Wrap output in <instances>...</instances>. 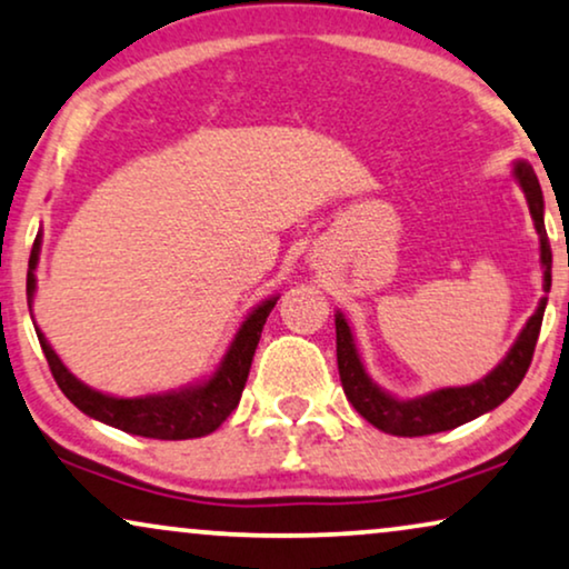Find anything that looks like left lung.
Wrapping results in <instances>:
<instances>
[{"label": "left lung", "mask_w": 569, "mask_h": 569, "mask_svg": "<svg viewBox=\"0 0 569 569\" xmlns=\"http://www.w3.org/2000/svg\"><path fill=\"white\" fill-rule=\"evenodd\" d=\"M522 190L528 196L530 217L536 221V230L541 234V263H543V290L549 292L551 287V248L549 238H546L543 227V196L538 177L528 164L515 167ZM546 298L538 306V311L530 316L526 329L520 331L518 342L510 350L501 363L493 371L470 387H449L439 389V392L418 397V400H395L387 392H381L376 383L368 379L360 363L356 342H352L348 321L342 313H337V366H339V381H342L345 395L352 402L360 416L376 429L392 437H426V433H439L457 429V426L468 423L483 412L497 408L510 397L515 389L520 387L522 376H526L530 360H533V350L538 342V331H541Z\"/></svg>", "instance_id": "8db88e82"}]
</instances>
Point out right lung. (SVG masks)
Returning a JSON list of instances; mask_svg holds the SVG:
<instances>
[{"mask_svg":"<svg viewBox=\"0 0 569 569\" xmlns=\"http://www.w3.org/2000/svg\"><path fill=\"white\" fill-rule=\"evenodd\" d=\"M39 248L41 238H36L31 261H28V302L33 298L36 290V261H39ZM277 306V298H271L258 306L253 313L242 321V327L234 337V342L227 350L224 360L217 368V373L201 387L186 389V392L174 395H153V397H138V400H120V397H109L88 389L86 383H80L68 368L62 366V360L57 358V352L51 350L47 337L36 329L39 335L41 350L47 356V363L54 376L57 387L62 389L64 397L76 405L78 410H83L86 416H91L101 423L114 426V429L136 433V437H149V439H196L206 437V433L217 431L230 412L238 408L242 389H246L250 363H253V352L258 348V339H261L263 323L271 308Z\"/></svg>","mask_w":569,"mask_h":569,"instance_id":"obj_1","label":"right lung"}]
</instances>
